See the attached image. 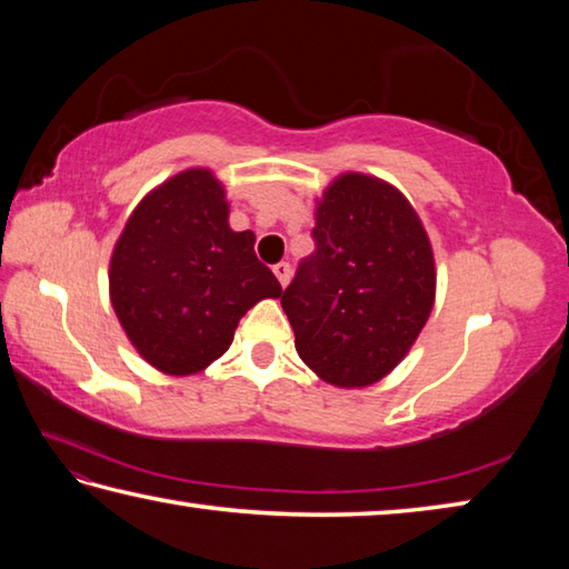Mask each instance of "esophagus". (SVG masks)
<instances>
[{
    "label": "esophagus",
    "instance_id": "obj_1",
    "mask_svg": "<svg viewBox=\"0 0 569 569\" xmlns=\"http://www.w3.org/2000/svg\"><path fill=\"white\" fill-rule=\"evenodd\" d=\"M273 273H276V278H278V283H281V286H286L288 281H291V266H288V263H276L273 266Z\"/></svg>",
    "mask_w": 569,
    "mask_h": 569
}]
</instances>
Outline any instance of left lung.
<instances>
[{
	"instance_id": "left-lung-1",
	"label": "left lung",
	"mask_w": 569,
	"mask_h": 569,
	"mask_svg": "<svg viewBox=\"0 0 569 569\" xmlns=\"http://www.w3.org/2000/svg\"><path fill=\"white\" fill-rule=\"evenodd\" d=\"M316 250L298 263L281 306L296 351L336 387H369L397 366L435 306V256L397 188L346 172L323 192Z\"/></svg>"
}]
</instances>
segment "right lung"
Wrapping results in <instances>:
<instances>
[{
	"label": "right lung",
	"mask_w": 569,
	"mask_h": 569,
	"mask_svg": "<svg viewBox=\"0 0 569 569\" xmlns=\"http://www.w3.org/2000/svg\"><path fill=\"white\" fill-rule=\"evenodd\" d=\"M253 243L250 230H230L210 170L180 172L142 198L110 261L112 308L142 359L188 377L228 351L248 308L283 293Z\"/></svg>",
	"instance_id": "add662e5"
}]
</instances>
